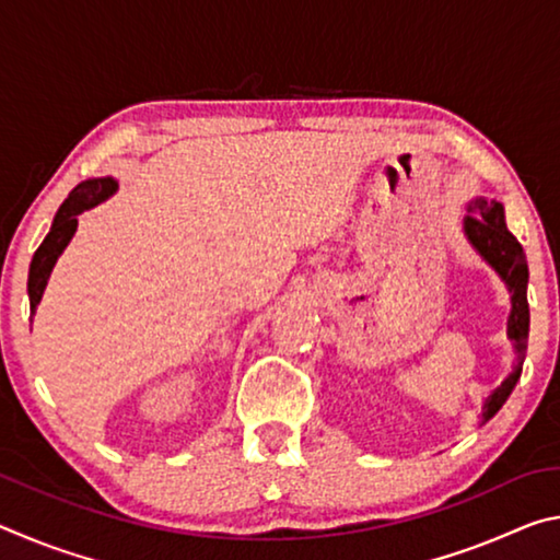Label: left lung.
I'll list each match as a JSON object with an SVG mask.
<instances>
[{"mask_svg":"<svg viewBox=\"0 0 560 560\" xmlns=\"http://www.w3.org/2000/svg\"><path fill=\"white\" fill-rule=\"evenodd\" d=\"M462 232L471 244V249L485 259L491 269L497 271V277L506 283L509 296H511V314L506 320V336L516 350V365L499 387L491 390V395L481 407V424H487L494 417L504 402L509 400L511 390H514L521 365L526 358V343H528V264L524 246L518 244L514 234L506 230L504 220V205L497 200H487V197H477L469 205V214L464 217Z\"/></svg>","mask_w":560,"mask_h":560,"instance_id":"obj_1","label":"left lung"}]
</instances>
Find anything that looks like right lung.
I'll return each mask as SVG.
<instances>
[{
	"mask_svg": "<svg viewBox=\"0 0 560 560\" xmlns=\"http://www.w3.org/2000/svg\"><path fill=\"white\" fill-rule=\"evenodd\" d=\"M116 192H118V183L113 177H91V179H83L81 185H75L71 189V195L66 197L63 205L59 207V212L54 217L49 234L44 236L42 246L34 252V259L30 264V281H26V291H30L32 316L36 314V306L42 303L44 289L46 283H49L56 261H59L63 249L73 240L75 226H79V214L101 202H106L108 197H113Z\"/></svg>",
	"mask_w": 560,
	"mask_h": 560,
	"instance_id": "right-lung-1",
	"label": "right lung"
}]
</instances>
